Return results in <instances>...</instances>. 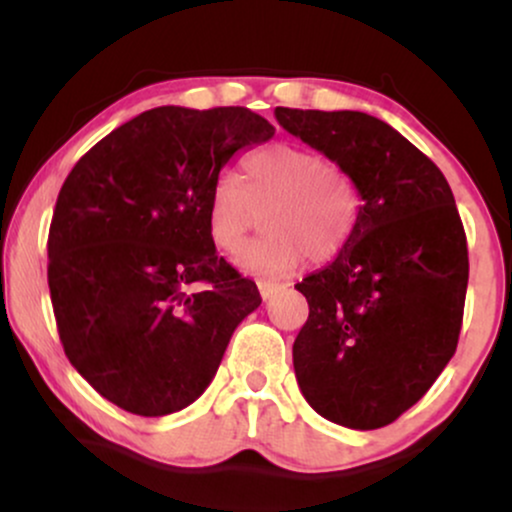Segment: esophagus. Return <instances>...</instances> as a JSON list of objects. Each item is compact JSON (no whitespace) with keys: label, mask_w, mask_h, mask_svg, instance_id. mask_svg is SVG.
Returning a JSON list of instances; mask_svg holds the SVG:
<instances>
[{"label":"esophagus","mask_w":512,"mask_h":512,"mask_svg":"<svg viewBox=\"0 0 512 512\" xmlns=\"http://www.w3.org/2000/svg\"><path fill=\"white\" fill-rule=\"evenodd\" d=\"M257 289H260V296L267 301V298H272L281 289V284H276V281H257Z\"/></svg>","instance_id":"1"}]
</instances>
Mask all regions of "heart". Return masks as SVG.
Returning a JSON list of instances; mask_svg holds the SVG:
<instances>
[{"label":"heart","mask_w":512,"mask_h":512,"mask_svg":"<svg viewBox=\"0 0 512 512\" xmlns=\"http://www.w3.org/2000/svg\"><path fill=\"white\" fill-rule=\"evenodd\" d=\"M245 182L221 175L209 199V236L221 252L243 250L257 209L264 228L245 250L243 267L260 276H284L301 264L330 262L354 233L358 197L351 180L313 151L276 144L245 161Z\"/></svg>","instance_id":"b5f03b06"}]
</instances>
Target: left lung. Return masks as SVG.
Here are the masks:
<instances>
[{
	"label": "left lung",
	"mask_w": 512,
	"mask_h": 512,
	"mask_svg": "<svg viewBox=\"0 0 512 512\" xmlns=\"http://www.w3.org/2000/svg\"><path fill=\"white\" fill-rule=\"evenodd\" d=\"M274 115L361 197L344 250L296 284L310 308L293 342L298 387L332 424L383 428L426 395L457 349L469 257L455 197L436 163L378 117Z\"/></svg>",
	"instance_id": "1"
}]
</instances>
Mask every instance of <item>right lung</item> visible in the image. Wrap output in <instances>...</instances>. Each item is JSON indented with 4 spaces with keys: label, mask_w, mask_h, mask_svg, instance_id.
Wrapping results in <instances>:
<instances>
[{
    "label": "right lung",
    "mask_w": 512,
    "mask_h": 512,
    "mask_svg": "<svg viewBox=\"0 0 512 512\" xmlns=\"http://www.w3.org/2000/svg\"><path fill=\"white\" fill-rule=\"evenodd\" d=\"M274 127L248 108L146 110L64 180L48 238L57 332L81 378L129 414L166 416L207 390L262 298L209 236L221 170Z\"/></svg>",
    "instance_id": "1"
}]
</instances>
